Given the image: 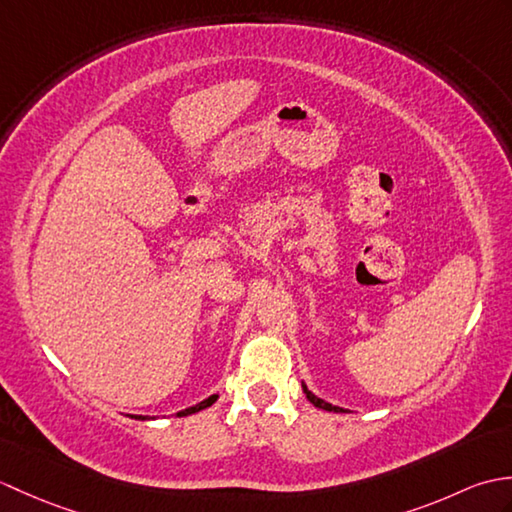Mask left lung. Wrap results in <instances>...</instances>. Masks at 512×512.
<instances>
[{"label": "left lung", "instance_id": "left-lung-1", "mask_svg": "<svg viewBox=\"0 0 512 512\" xmlns=\"http://www.w3.org/2000/svg\"><path fill=\"white\" fill-rule=\"evenodd\" d=\"M303 387V394H306V398L312 402V405L314 407H319V409H325V411H336V413H339V411H343L341 407H334V405H330V402H325V400H321V398H317V396H314L312 394V391L306 387V385H301Z\"/></svg>", "mask_w": 512, "mask_h": 512}]
</instances>
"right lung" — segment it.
<instances>
[{"label":"right lung","instance_id":"obj_1","mask_svg":"<svg viewBox=\"0 0 512 512\" xmlns=\"http://www.w3.org/2000/svg\"><path fill=\"white\" fill-rule=\"evenodd\" d=\"M215 400H217V394H213V396H209L206 400L198 402V405H195V407H189V409L180 411V413H178V418H180V416H191V413H195V411H202V409H206V407H211ZM138 420H145V416H138Z\"/></svg>","mask_w":512,"mask_h":512}]
</instances>
